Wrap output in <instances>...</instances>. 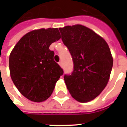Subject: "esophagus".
<instances>
[{
	"mask_svg": "<svg viewBox=\"0 0 127 127\" xmlns=\"http://www.w3.org/2000/svg\"><path fill=\"white\" fill-rule=\"evenodd\" d=\"M59 65L61 66V67H63V62L62 61H60L59 63Z\"/></svg>",
	"mask_w": 127,
	"mask_h": 127,
	"instance_id": "34e87169",
	"label": "esophagus"
}]
</instances>
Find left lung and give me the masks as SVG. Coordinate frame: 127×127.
<instances>
[{
    "label": "left lung",
    "mask_w": 127,
    "mask_h": 127,
    "mask_svg": "<svg viewBox=\"0 0 127 127\" xmlns=\"http://www.w3.org/2000/svg\"><path fill=\"white\" fill-rule=\"evenodd\" d=\"M59 30L74 64L71 74L64 76L67 89L78 101H90L107 84L113 63L110 49L101 37L82 25Z\"/></svg>",
    "instance_id": "obj_1"
}]
</instances>
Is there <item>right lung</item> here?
I'll list each match as a JSON object with an SVG mask.
<instances>
[{"instance_id":"add662e5","label":"right lung","mask_w":127,"mask_h":127,"mask_svg":"<svg viewBox=\"0 0 127 127\" xmlns=\"http://www.w3.org/2000/svg\"><path fill=\"white\" fill-rule=\"evenodd\" d=\"M61 39L58 28L39 29L24 35L9 58L11 78L19 92L35 102L47 99L63 70L53 59L51 44Z\"/></svg>"}]
</instances>
